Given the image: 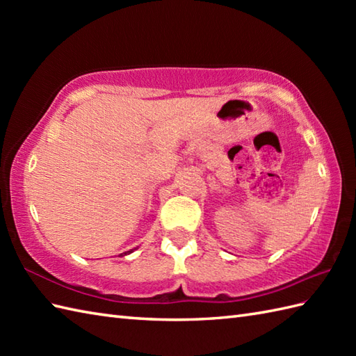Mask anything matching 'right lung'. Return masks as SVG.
<instances>
[{
  "mask_svg": "<svg viewBox=\"0 0 356 356\" xmlns=\"http://www.w3.org/2000/svg\"><path fill=\"white\" fill-rule=\"evenodd\" d=\"M133 252V249H131V251H127V252H124V254H120V255H127V254H131Z\"/></svg>",
  "mask_w": 356,
  "mask_h": 356,
  "instance_id": "1",
  "label": "right lung"
}]
</instances>
